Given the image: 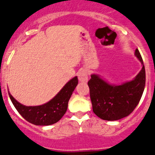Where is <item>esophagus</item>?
<instances>
[{"instance_id":"34e87169","label":"esophagus","mask_w":155,"mask_h":155,"mask_svg":"<svg viewBox=\"0 0 155 155\" xmlns=\"http://www.w3.org/2000/svg\"><path fill=\"white\" fill-rule=\"evenodd\" d=\"M79 80L82 82H87L88 81V73L86 69H82L78 73Z\"/></svg>"}]
</instances>
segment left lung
I'll return each instance as SVG.
<instances>
[{"label": "left lung", "instance_id": "left-lung-1", "mask_svg": "<svg viewBox=\"0 0 155 155\" xmlns=\"http://www.w3.org/2000/svg\"><path fill=\"white\" fill-rule=\"evenodd\" d=\"M135 56L143 64L139 51ZM93 112L99 118L115 121L128 116L136 108L145 86V69H142L134 80L121 86H112L96 75H92L88 82Z\"/></svg>", "mask_w": 155, "mask_h": 155}]
</instances>
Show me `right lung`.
<instances>
[{"label":"right lung","mask_w":155,"mask_h":155,"mask_svg":"<svg viewBox=\"0 0 155 155\" xmlns=\"http://www.w3.org/2000/svg\"><path fill=\"white\" fill-rule=\"evenodd\" d=\"M77 84L78 78L76 76L69 81L53 99L39 106L21 105L8 94L13 105L24 119L36 125H50L60 121L66 113L68 102Z\"/></svg>","instance_id":"right-lung-1"}]
</instances>
